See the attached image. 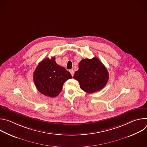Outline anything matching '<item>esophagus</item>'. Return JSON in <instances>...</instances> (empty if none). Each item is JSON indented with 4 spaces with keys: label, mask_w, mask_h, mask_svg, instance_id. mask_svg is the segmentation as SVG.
I'll return each instance as SVG.
<instances>
[{
    "label": "esophagus",
    "mask_w": 147,
    "mask_h": 147,
    "mask_svg": "<svg viewBox=\"0 0 147 147\" xmlns=\"http://www.w3.org/2000/svg\"><path fill=\"white\" fill-rule=\"evenodd\" d=\"M70 73H71V75L72 76H73V75H74V70H70Z\"/></svg>",
    "instance_id": "esophagus-1"
}]
</instances>
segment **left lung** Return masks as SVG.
<instances>
[{"label": "left lung", "mask_w": 147, "mask_h": 147, "mask_svg": "<svg viewBox=\"0 0 147 147\" xmlns=\"http://www.w3.org/2000/svg\"><path fill=\"white\" fill-rule=\"evenodd\" d=\"M73 78L80 84L84 91L91 94L102 90L107 85L109 74L107 68L97 58L82 59Z\"/></svg>", "instance_id": "1"}]
</instances>
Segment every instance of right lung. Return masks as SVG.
<instances>
[{"mask_svg":"<svg viewBox=\"0 0 147 147\" xmlns=\"http://www.w3.org/2000/svg\"><path fill=\"white\" fill-rule=\"evenodd\" d=\"M70 72L58 65L55 57L46 58L40 62L34 73V81L37 90L43 95L55 97L61 92L63 86L71 78Z\"/></svg>","mask_w":147,"mask_h":147,"instance_id":"add662e5","label":"right lung"}]
</instances>
